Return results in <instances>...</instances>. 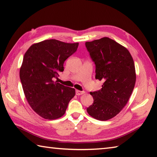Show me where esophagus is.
Segmentation results:
<instances>
[{"instance_id":"esophagus-1","label":"esophagus","mask_w":157,"mask_h":157,"mask_svg":"<svg viewBox=\"0 0 157 157\" xmlns=\"http://www.w3.org/2000/svg\"><path fill=\"white\" fill-rule=\"evenodd\" d=\"M84 93V91H80V90H75V94L76 95H81V94H83Z\"/></svg>"}]
</instances>
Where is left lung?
Instances as JSON below:
<instances>
[{
    "instance_id": "left-lung-1",
    "label": "left lung",
    "mask_w": 157,
    "mask_h": 157,
    "mask_svg": "<svg viewBox=\"0 0 157 157\" xmlns=\"http://www.w3.org/2000/svg\"><path fill=\"white\" fill-rule=\"evenodd\" d=\"M85 45L95 64V78L103 82L99 90L90 92L94 101L87 112L99 121H107L129 99L136 80L134 61L127 48L108 37Z\"/></svg>"
}]
</instances>
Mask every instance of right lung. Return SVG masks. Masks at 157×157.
I'll return each instance as SVG.
<instances>
[{"label": "right lung", "instance_id": "1", "mask_svg": "<svg viewBox=\"0 0 157 157\" xmlns=\"http://www.w3.org/2000/svg\"><path fill=\"white\" fill-rule=\"evenodd\" d=\"M78 43L67 44L56 39L33 44L24 54L20 78L29 105L45 119L54 120L65 113L74 88L54 82L64 71V61L77 51Z\"/></svg>", "mask_w": 157, "mask_h": 157}]
</instances>
